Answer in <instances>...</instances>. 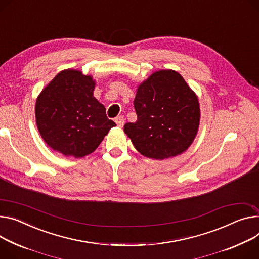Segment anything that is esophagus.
<instances>
[{
  "label": "esophagus",
  "instance_id": "esophagus-1",
  "mask_svg": "<svg viewBox=\"0 0 259 259\" xmlns=\"http://www.w3.org/2000/svg\"><path fill=\"white\" fill-rule=\"evenodd\" d=\"M115 122L119 127H122L124 124V117L123 116H117L115 118Z\"/></svg>",
  "mask_w": 259,
  "mask_h": 259
}]
</instances>
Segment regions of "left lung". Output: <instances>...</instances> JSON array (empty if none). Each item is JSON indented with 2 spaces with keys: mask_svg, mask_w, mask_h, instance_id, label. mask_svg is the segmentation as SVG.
<instances>
[{
  "mask_svg": "<svg viewBox=\"0 0 259 259\" xmlns=\"http://www.w3.org/2000/svg\"><path fill=\"white\" fill-rule=\"evenodd\" d=\"M134 107L138 119L124 124V133L144 156H176L194 141L200 121L198 97L177 71L153 72L139 85Z\"/></svg>",
  "mask_w": 259,
  "mask_h": 259,
  "instance_id": "1",
  "label": "left lung"
}]
</instances>
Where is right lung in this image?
<instances>
[{
  "mask_svg": "<svg viewBox=\"0 0 259 259\" xmlns=\"http://www.w3.org/2000/svg\"><path fill=\"white\" fill-rule=\"evenodd\" d=\"M94 87L91 75L65 69L38 95L37 127L52 149L66 156L83 157L93 152L116 125L93 96Z\"/></svg>",
  "mask_w": 259,
  "mask_h": 259,
  "instance_id": "obj_1",
  "label": "right lung"
}]
</instances>
